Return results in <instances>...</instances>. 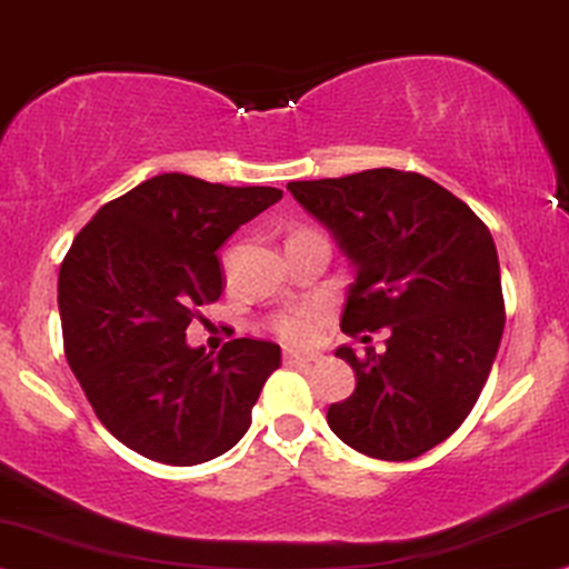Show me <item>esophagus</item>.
<instances>
[{"instance_id":"obj_1","label":"esophagus","mask_w":569,"mask_h":569,"mask_svg":"<svg viewBox=\"0 0 569 569\" xmlns=\"http://www.w3.org/2000/svg\"><path fill=\"white\" fill-rule=\"evenodd\" d=\"M319 361L317 353H298V350H284V363L290 367H300V363H313Z\"/></svg>"}]
</instances>
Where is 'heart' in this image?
<instances>
[{"instance_id":"1","label":"heart","mask_w":569,"mask_h":569,"mask_svg":"<svg viewBox=\"0 0 569 569\" xmlns=\"http://www.w3.org/2000/svg\"><path fill=\"white\" fill-rule=\"evenodd\" d=\"M321 325H325V311L317 306H296L287 311L273 313L269 319L271 332L279 340L290 342V346H306L319 335Z\"/></svg>"}]
</instances>
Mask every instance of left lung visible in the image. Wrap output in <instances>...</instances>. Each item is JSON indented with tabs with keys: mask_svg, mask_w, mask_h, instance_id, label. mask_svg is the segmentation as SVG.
Wrapping results in <instances>:
<instances>
[{
	"mask_svg": "<svg viewBox=\"0 0 569 569\" xmlns=\"http://www.w3.org/2000/svg\"><path fill=\"white\" fill-rule=\"evenodd\" d=\"M287 189L356 269L342 332L390 329L385 353L335 350L356 390L329 406L327 422L371 459H417L459 430L499 353L507 317L493 237L422 173L371 168Z\"/></svg>",
	"mask_w": 569,
	"mask_h": 569,
	"instance_id": "left-lung-1",
	"label": "left lung"
}]
</instances>
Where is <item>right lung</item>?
Returning a JSON list of instances; mask_svg holds the SVG:
<instances>
[{"label": "right lung", "mask_w": 569, "mask_h": 569, "mask_svg": "<svg viewBox=\"0 0 569 569\" xmlns=\"http://www.w3.org/2000/svg\"><path fill=\"white\" fill-rule=\"evenodd\" d=\"M277 200L282 189L160 173L76 234L58 279L66 359L97 419L131 451L192 467L248 432L282 350L237 338L210 356L187 346V327L221 298L216 250Z\"/></svg>", "instance_id": "1"}]
</instances>
